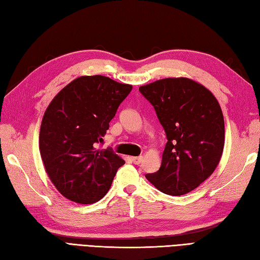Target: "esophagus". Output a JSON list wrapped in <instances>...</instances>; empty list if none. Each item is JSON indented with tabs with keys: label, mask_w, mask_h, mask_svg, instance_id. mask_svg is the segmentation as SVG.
<instances>
[{
	"label": "esophagus",
	"mask_w": 260,
	"mask_h": 260,
	"mask_svg": "<svg viewBox=\"0 0 260 260\" xmlns=\"http://www.w3.org/2000/svg\"><path fill=\"white\" fill-rule=\"evenodd\" d=\"M131 160H132V162H134L135 165H140L142 162L143 157H132Z\"/></svg>",
	"instance_id": "obj_1"
}]
</instances>
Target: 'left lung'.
<instances>
[{
  "label": "left lung",
  "instance_id": "obj_1",
  "mask_svg": "<svg viewBox=\"0 0 260 260\" xmlns=\"http://www.w3.org/2000/svg\"><path fill=\"white\" fill-rule=\"evenodd\" d=\"M168 142L160 169L146 178L161 192L182 196L209 178L221 159L224 122L211 91L188 78H166L141 85Z\"/></svg>",
  "mask_w": 260,
  "mask_h": 260
}]
</instances>
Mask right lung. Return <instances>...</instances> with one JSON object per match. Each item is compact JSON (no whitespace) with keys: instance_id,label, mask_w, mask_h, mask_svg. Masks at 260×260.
Instances as JSON below:
<instances>
[{"instance_id":"1","label":"right lung","mask_w":260,"mask_h":260,"mask_svg":"<svg viewBox=\"0 0 260 260\" xmlns=\"http://www.w3.org/2000/svg\"><path fill=\"white\" fill-rule=\"evenodd\" d=\"M132 90L103 76H82L66 85L44 112L39 148L45 172L62 196L78 204L105 197L124 160L98 149Z\"/></svg>"}]
</instances>
